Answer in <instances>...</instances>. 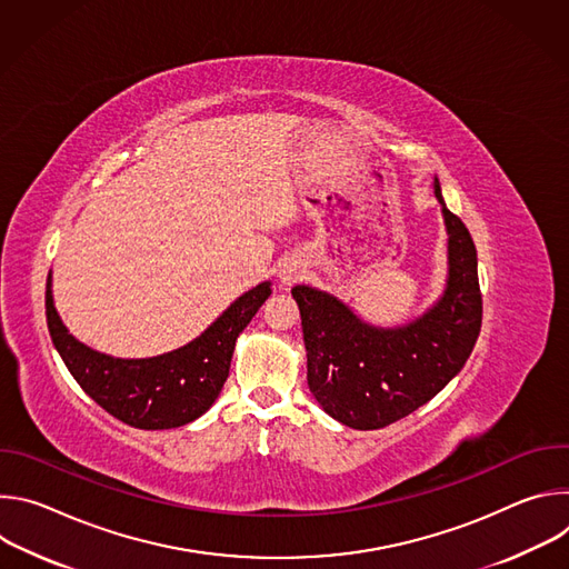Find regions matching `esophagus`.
Masks as SVG:
<instances>
[{
    "label": "esophagus",
    "mask_w": 569,
    "mask_h": 569,
    "mask_svg": "<svg viewBox=\"0 0 569 569\" xmlns=\"http://www.w3.org/2000/svg\"><path fill=\"white\" fill-rule=\"evenodd\" d=\"M303 274H306V268H303L301 263H297V261H288V263L279 270V279H281L283 286L297 283Z\"/></svg>",
    "instance_id": "1"
}]
</instances>
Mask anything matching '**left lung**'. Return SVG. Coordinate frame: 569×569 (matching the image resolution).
Wrapping results in <instances>:
<instances>
[{
	"label": "left lung",
	"mask_w": 569,
	"mask_h": 569,
	"mask_svg": "<svg viewBox=\"0 0 569 569\" xmlns=\"http://www.w3.org/2000/svg\"><path fill=\"white\" fill-rule=\"evenodd\" d=\"M435 196L448 231L441 297L405 327L380 329L338 297L295 286L308 358V387L321 410L353 430H378L412 415L466 365L481 329L477 250L466 224Z\"/></svg>",
	"instance_id": "obj_1"
}]
</instances>
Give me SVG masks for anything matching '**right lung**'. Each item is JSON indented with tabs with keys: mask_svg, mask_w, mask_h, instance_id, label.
<instances>
[{
	"mask_svg": "<svg viewBox=\"0 0 569 569\" xmlns=\"http://www.w3.org/2000/svg\"><path fill=\"white\" fill-rule=\"evenodd\" d=\"M263 281L240 295L189 345L152 358H114L78 342L62 323L47 279V327L73 380L114 419L139 430H169L200 419L218 398L242 329L272 295Z\"/></svg>",
	"mask_w": 569,
	"mask_h": 569,
	"instance_id": "obj_1",
	"label": "right lung"
}]
</instances>
